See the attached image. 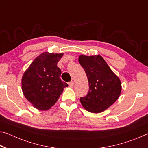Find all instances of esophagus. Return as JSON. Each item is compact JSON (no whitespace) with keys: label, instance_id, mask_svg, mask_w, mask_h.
I'll return each instance as SVG.
<instances>
[{"label":"esophagus","instance_id":"1","mask_svg":"<svg viewBox=\"0 0 148 148\" xmlns=\"http://www.w3.org/2000/svg\"><path fill=\"white\" fill-rule=\"evenodd\" d=\"M69 86L70 87H71V88H73L74 87V82L73 81H71V82H69Z\"/></svg>","mask_w":148,"mask_h":148}]
</instances>
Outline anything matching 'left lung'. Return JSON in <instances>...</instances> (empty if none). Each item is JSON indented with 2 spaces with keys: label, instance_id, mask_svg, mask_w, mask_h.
Here are the masks:
<instances>
[{
  "label": "left lung",
  "instance_id": "obj_1",
  "mask_svg": "<svg viewBox=\"0 0 148 148\" xmlns=\"http://www.w3.org/2000/svg\"><path fill=\"white\" fill-rule=\"evenodd\" d=\"M79 62L85 70L89 86L87 96L80 98L82 106L92 113L103 112L119 99L121 81L100 55H81Z\"/></svg>",
  "mask_w": 148,
  "mask_h": 148
}]
</instances>
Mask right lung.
<instances>
[{
    "label": "right lung",
    "mask_w": 148,
    "mask_h": 148,
    "mask_svg": "<svg viewBox=\"0 0 148 148\" xmlns=\"http://www.w3.org/2000/svg\"><path fill=\"white\" fill-rule=\"evenodd\" d=\"M63 53L44 52L28 67L22 78V90L34 107L47 110L56 103L67 84L61 80L57 65Z\"/></svg>",
    "instance_id": "add662e5"
}]
</instances>
